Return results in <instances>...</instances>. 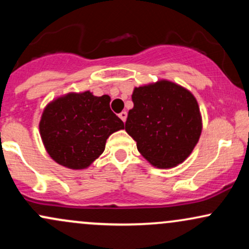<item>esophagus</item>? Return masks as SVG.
<instances>
[{
  "mask_svg": "<svg viewBox=\"0 0 249 249\" xmlns=\"http://www.w3.org/2000/svg\"><path fill=\"white\" fill-rule=\"evenodd\" d=\"M118 116L123 122H125V121H126V118H127V112H126V111H122V112L119 113Z\"/></svg>",
  "mask_w": 249,
  "mask_h": 249,
  "instance_id": "obj_1",
  "label": "esophagus"
}]
</instances>
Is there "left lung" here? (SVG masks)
Listing matches in <instances>:
<instances>
[{
	"label": "left lung",
	"instance_id": "8db88e82",
	"mask_svg": "<svg viewBox=\"0 0 249 249\" xmlns=\"http://www.w3.org/2000/svg\"><path fill=\"white\" fill-rule=\"evenodd\" d=\"M132 102L125 131L142 156L164 170L186 160L202 131L201 112L193 93L177 83L159 79L134 88Z\"/></svg>",
	"mask_w": 249,
	"mask_h": 249
}]
</instances>
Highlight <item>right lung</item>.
<instances>
[{"mask_svg": "<svg viewBox=\"0 0 249 249\" xmlns=\"http://www.w3.org/2000/svg\"><path fill=\"white\" fill-rule=\"evenodd\" d=\"M110 96L69 92L48 103L39 121L45 151L57 164L84 170L104 152L107 139L124 128L110 108Z\"/></svg>", "mask_w": 249, "mask_h": 249, "instance_id": "obj_1", "label": "right lung"}]
</instances>
